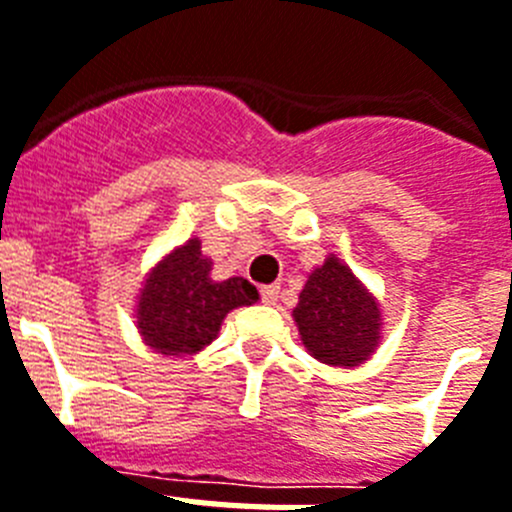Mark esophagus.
Instances as JSON below:
<instances>
[{
  "mask_svg": "<svg viewBox=\"0 0 512 512\" xmlns=\"http://www.w3.org/2000/svg\"><path fill=\"white\" fill-rule=\"evenodd\" d=\"M261 300H264V305H277L279 300L277 284H266V287H261Z\"/></svg>",
  "mask_w": 512,
  "mask_h": 512,
  "instance_id": "esophagus-1",
  "label": "esophagus"
}]
</instances>
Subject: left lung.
I'll return each mask as SVG.
<instances>
[{"mask_svg": "<svg viewBox=\"0 0 512 512\" xmlns=\"http://www.w3.org/2000/svg\"><path fill=\"white\" fill-rule=\"evenodd\" d=\"M292 318L307 354L333 369L366 364L382 343V305L336 253L310 271Z\"/></svg>", "mask_w": 512, "mask_h": 512, "instance_id": "obj_1", "label": "left lung"}]
</instances>
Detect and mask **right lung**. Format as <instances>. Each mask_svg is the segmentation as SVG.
Segmentation results:
<instances>
[{"label":"right lung","mask_w":512,"mask_h":512,"mask_svg":"<svg viewBox=\"0 0 512 512\" xmlns=\"http://www.w3.org/2000/svg\"><path fill=\"white\" fill-rule=\"evenodd\" d=\"M259 302L248 279H212V259L202 253L200 238L171 248L140 282L135 328L156 354H200L220 333L228 312Z\"/></svg>","instance_id":"obj_1"}]
</instances>
